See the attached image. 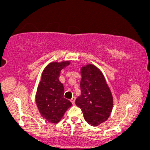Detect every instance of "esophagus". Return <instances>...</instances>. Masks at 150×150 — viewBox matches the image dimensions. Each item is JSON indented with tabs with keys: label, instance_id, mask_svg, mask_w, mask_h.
Listing matches in <instances>:
<instances>
[{
	"label": "esophagus",
	"instance_id": "34e87169",
	"mask_svg": "<svg viewBox=\"0 0 150 150\" xmlns=\"http://www.w3.org/2000/svg\"><path fill=\"white\" fill-rule=\"evenodd\" d=\"M75 100H76L75 97H73V98H72L71 99V103L73 104V105H74V104H75Z\"/></svg>",
	"mask_w": 150,
	"mask_h": 150
}]
</instances>
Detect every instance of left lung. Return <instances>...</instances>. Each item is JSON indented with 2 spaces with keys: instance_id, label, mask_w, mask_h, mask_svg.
<instances>
[{
  "instance_id": "left-lung-1",
  "label": "left lung",
  "mask_w": 150,
  "mask_h": 150,
  "mask_svg": "<svg viewBox=\"0 0 150 150\" xmlns=\"http://www.w3.org/2000/svg\"><path fill=\"white\" fill-rule=\"evenodd\" d=\"M81 96L76 105L81 108L85 120L91 126H98L110 117L113 98L105 77L99 69L88 64L81 69Z\"/></svg>"
}]
</instances>
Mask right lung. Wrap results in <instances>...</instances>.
Wrapping results in <instances>:
<instances>
[{"mask_svg":"<svg viewBox=\"0 0 150 150\" xmlns=\"http://www.w3.org/2000/svg\"><path fill=\"white\" fill-rule=\"evenodd\" d=\"M69 64V62H52L42 74L37 89L36 103L41 116L48 122H59L67 110L72 105L69 100L64 98V86L59 81L61 70Z\"/></svg>","mask_w":150,"mask_h":150,"instance_id":"obj_1","label":"right lung"}]
</instances>
